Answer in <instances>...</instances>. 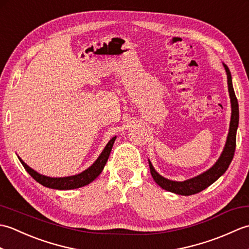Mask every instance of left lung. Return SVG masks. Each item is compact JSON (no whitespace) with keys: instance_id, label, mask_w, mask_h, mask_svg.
<instances>
[{"instance_id":"1","label":"left lung","mask_w":249,"mask_h":249,"mask_svg":"<svg viewBox=\"0 0 249 249\" xmlns=\"http://www.w3.org/2000/svg\"><path fill=\"white\" fill-rule=\"evenodd\" d=\"M223 64L226 70L227 79H228V91L231 102V120L229 126V133L228 136H227L224 150L221 152L217 161H216L210 169H208V170L202 173H200L197 177L185 179V181L182 182L172 181V179H169L160 176V174L155 170L154 167L152 165V162L149 160V166L152 177L162 189H166L170 193L182 196H190L200 193L202 192L203 189L208 188L210 185H212L214 182L217 181V179L227 171V169H228L232 161V158L234 156L235 151L236 130L237 127H239V104H237L233 86H232L231 72L228 66H227L225 63H223Z\"/></svg>"}]
</instances>
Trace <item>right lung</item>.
Here are the masks:
<instances>
[{
  "label": "right lung",
  "instance_id": "1",
  "mask_svg": "<svg viewBox=\"0 0 249 249\" xmlns=\"http://www.w3.org/2000/svg\"><path fill=\"white\" fill-rule=\"evenodd\" d=\"M115 139H116V136H114L112 139H110L107 145L105 146V149L103 150L102 153H100V155L98 156L97 160L94 161V163L91 167H89L87 170L82 171L81 173H78V174H75V176H71V177L50 178L47 176H43V174L38 173L37 171H35L34 169H32L31 167L26 165V163L21 160L19 156L18 158L30 176L33 178L36 182H38L39 184L43 185V186L52 188V189H57V190L76 189V188L86 186V185L93 182L94 179L96 178L100 173H102V171L104 170V167L108 161L110 152L112 150Z\"/></svg>",
  "mask_w": 249,
  "mask_h": 249
}]
</instances>
